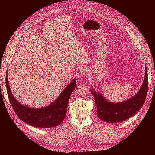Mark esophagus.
<instances>
[{"mask_svg":"<svg viewBox=\"0 0 155 155\" xmlns=\"http://www.w3.org/2000/svg\"><path fill=\"white\" fill-rule=\"evenodd\" d=\"M88 72V68H86V67H82V68H80V71H79V73H80V74L82 75V76L87 75Z\"/></svg>","mask_w":155,"mask_h":155,"instance_id":"obj_1","label":"esophagus"}]
</instances>
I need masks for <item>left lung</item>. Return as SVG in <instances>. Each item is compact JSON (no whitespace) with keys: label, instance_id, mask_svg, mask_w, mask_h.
I'll return each mask as SVG.
<instances>
[{"label":"left lung","instance_id":"1","mask_svg":"<svg viewBox=\"0 0 155 155\" xmlns=\"http://www.w3.org/2000/svg\"><path fill=\"white\" fill-rule=\"evenodd\" d=\"M148 84V71L145 67V75L140 91L126 101L118 103L110 102L92 88L91 92L94 97L97 116L109 123H120L132 117L143 107L147 94Z\"/></svg>","mask_w":155,"mask_h":155}]
</instances>
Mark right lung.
Wrapping results in <instances>:
<instances>
[{
    "label": "right lung",
    "mask_w": 155,
    "mask_h": 155,
    "mask_svg": "<svg viewBox=\"0 0 155 155\" xmlns=\"http://www.w3.org/2000/svg\"><path fill=\"white\" fill-rule=\"evenodd\" d=\"M6 71L5 85L7 95L12 107L18 116L30 126L50 128L61 124L66 116L70 97L77 85L75 78L64 88L53 102L44 107L31 108L19 102L14 97L9 86Z\"/></svg>",
    "instance_id": "1"
}]
</instances>
